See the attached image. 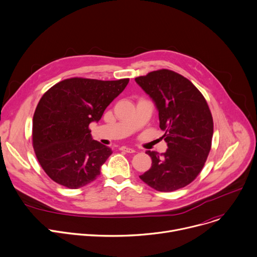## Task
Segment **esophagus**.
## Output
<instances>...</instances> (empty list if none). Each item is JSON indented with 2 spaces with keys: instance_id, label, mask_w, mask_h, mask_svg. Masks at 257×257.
<instances>
[{
  "instance_id": "1",
  "label": "esophagus",
  "mask_w": 257,
  "mask_h": 257,
  "mask_svg": "<svg viewBox=\"0 0 257 257\" xmlns=\"http://www.w3.org/2000/svg\"><path fill=\"white\" fill-rule=\"evenodd\" d=\"M120 150H121V151H124V152H127V153H135V152H136L135 149H133V148H127V147H124V146L121 147Z\"/></svg>"
}]
</instances>
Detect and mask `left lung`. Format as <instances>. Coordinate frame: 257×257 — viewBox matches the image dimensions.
<instances>
[{"label":"left lung","mask_w":257,"mask_h":257,"mask_svg":"<svg viewBox=\"0 0 257 257\" xmlns=\"http://www.w3.org/2000/svg\"><path fill=\"white\" fill-rule=\"evenodd\" d=\"M135 79L154 101L167 143L160 155L146 152L152 165L140 179L159 192L184 188L200 174L211 149L213 119L208 104L188 78L173 70L159 69Z\"/></svg>","instance_id":"obj_1"}]
</instances>
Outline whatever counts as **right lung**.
Returning <instances> with one entry per match:
<instances>
[{"label":"right lung","instance_id":"right-lung-1","mask_svg":"<svg viewBox=\"0 0 257 257\" xmlns=\"http://www.w3.org/2000/svg\"><path fill=\"white\" fill-rule=\"evenodd\" d=\"M128 80L71 77L43 95L34 114L33 147L51 180L78 189L100 176L101 166L112 151L92 140L89 125L101 119Z\"/></svg>","mask_w":257,"mask_h":257}]
</instances>
